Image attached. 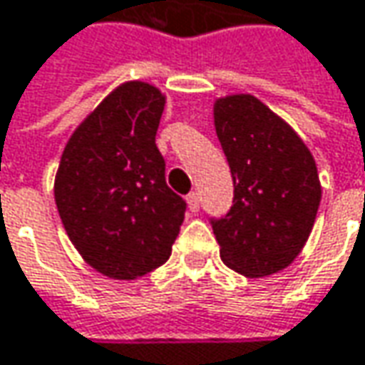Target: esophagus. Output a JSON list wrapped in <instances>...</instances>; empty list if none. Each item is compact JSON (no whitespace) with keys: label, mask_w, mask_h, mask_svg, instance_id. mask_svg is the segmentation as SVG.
<instances>
[{"label":"esophagus","mask_w":365,"mask_h":365,"mask_svg":"<svg viewBox=\"0 0 365 365\" xmlns=\"http://www.w3.org/2000/svg\"><path fill=\"white\" fill-rule=\"evenodd\" d=\"M187 203H189V210H191V212H197V210H199V193H197V191H191V193L187 195Z\"/></svg>","instance_id":"1"}]
</instances>
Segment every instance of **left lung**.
I'll return each mask as SVG.
<instances>
[{"label": "left lung", "instance_id": "obj_1", "mask_svg": "<svg viewBox=\"0 0 365 365\" xmlns=\"http://www.w3.org/2000/svg\"><path fill=\"white\" fill-rule=\"evenodd\" d=\"M214 124L235 185L232 207L212 220L222 262L249 278L284 270L305 245L322 199L314 155L253 95L216 99Z\"/></svg>", "mask_w": 365, "mask_h": 365}]
</instances>
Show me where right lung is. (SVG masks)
Here are the masks:
<instances>
[{
  "label": "right lung",
  "mask_w": 365,
  "mask_h": 365,
  "mask_svg": "<svg viewBox=\"0 0 365 365\" xmlns=\"http://www.w3.org/2000/svg\"><path fill=\"white\" fill-rule=\"evenodd\" d=\"M166 97L130 81L110 93L66 143L53 195L66 232L103 276L133 280L172 253L187 203L166 185L155 133Z\"/></svg>",
  "instance_id": "obj_1"
}]
</instances>
